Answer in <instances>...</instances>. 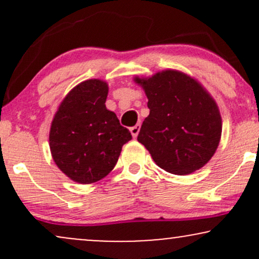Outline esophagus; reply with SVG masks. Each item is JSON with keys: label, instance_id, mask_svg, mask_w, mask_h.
<instances>
[{"label": "esophagus", "instance_id": "1", "mask_svg": "<svg viewBox=\"0 0 259 259\" xmlns=\"http://www.w3.org/2000/svg\"><path fill=\"white\" fill-rule=\"evenodd\" d=\"M140 127H141V124H136L135 126L130 127V133H132V135H133V138H134V139L138 138L139 132H140Z\"/></svg>", "mask_w": 259, "mask_h": 259}]
</instances>
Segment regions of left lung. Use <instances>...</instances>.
Masks as SVG:
<instances>
[{"label": "left lung", "mask_w": 259, "mask_h": 259, "mask_svg": "<svg viewBox=\"0 0 259 259\" xmlns=\"http://www.w3.org/2000/svg\"><path fill=\"white\" fill-rule=\"evenodd\" d=\"M145 90L150 114L138 141L156 164L177 175L194 173L218 148L222 117L213 97L197 80L167 69L151 78H135Z\"/></svg>", "instance_id": "obj_1"}]
</instances>
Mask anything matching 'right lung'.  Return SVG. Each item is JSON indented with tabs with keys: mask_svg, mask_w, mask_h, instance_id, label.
Returning <instances> with one entry per match:
<instances>
[{
	"mask_svg": "<svg viewBox=\"0 0 259 259\" xmlns=\"http://www.w3.org/2000/svg\"><path fill=\"white\" fill-rule=\"evenodd\" d=\"M108 85L100 79L68 92L53 117L50 150L57 167L79 184L96 183L111 173L132 134L106 108Z\"/></svg>",
	"mask_w": 259,
	"mask_h": 259,
	"instance_id": "obj_1",
	"label": "right lung"
}]
</instances>
